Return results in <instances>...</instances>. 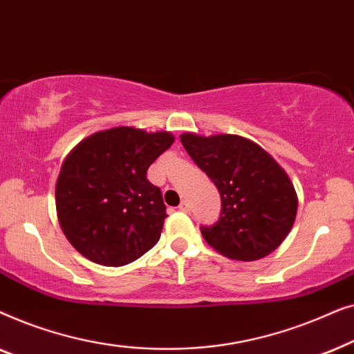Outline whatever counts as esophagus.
Returning a JSON list of instances; mask_svg holds the SVG:
<instances>
[{
  "label": "esophagus",
  "instance_id": "obj_1",
  "mask_svg": "<svg viewBox=\"0 0 354 354\" xmlns=\"http://www.w3.org/2000/svg\"><path fill=\"white\" fill-rule=\"evenodd\" d=\"M178 209L183 211V212H188V211H190V203L183 200V201L180 203V206H178Z\"/></svg>",
  "mask_w": 354,
  "mask_h": 354
}]
</instances>
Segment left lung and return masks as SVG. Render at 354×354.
Segmentation results:
<instances>
[{
    "label": "left lung",
    "instance_id": "obj_1",
    "mask_svg": "<svg viewBox=\"0 0 354 354\" xmlns=\"http://www.w3.org/2000/svg\"><path fill=\"white\" fill-rule=\"evenodd\" d=\"M180 142L221 193L219 221L201 227L207 245L236 261L272 253L292 230L298 209L287 172L259 145L240 135L182 133Z\"/></svg>",
    "mask_w": 354,
    "mask_h": 354
}]
</instances>
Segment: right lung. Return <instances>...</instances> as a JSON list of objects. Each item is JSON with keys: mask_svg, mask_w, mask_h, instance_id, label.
Segmentation results:
<instances>
[{"mask_svg": "<svg viewBox=\"0 0 354 354\" xmlns=\"http://www.w3.org/2000/svg\"><path fill=\"white\" fill-rule=\"evenodd\" d=\"M172 143L169 132L114 127L72 149L56 182V211L80 254L119 268L156 245L167 214L147 171Z\"/></svg>", "mask_w": 354, "mask_h": 354, "instance_id": "right-lung-1", "label": "right lung"}]
</instances>
